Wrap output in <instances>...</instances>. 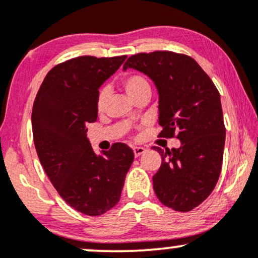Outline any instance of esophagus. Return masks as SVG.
I'll return each instance as SVG.
<instances>
[{"mask_svg": "<svg viewBox=\"0 0 258 258\" xmlns=\"http://www.w3.org/2000/svg\"><path fill=\"white\" fill-rule=\"evenodd\" d=\"M144 152H146V149H144L143 147H135L133 148V153H135V156H139L142 155Z\"/></svg>", "mask_w": 258, "mask_h": 258, "instance_id": "1", "label": "esophagus"}]
</instances>
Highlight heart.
<instances>
[{
	"label": "heart",
	"instance_id": "b5f03b06",
	"mask_svg": "<svg viewBox=\"0 0 258 258\" xmlns=\"http://www.w3.org/2000/svg\"><path fill=\"white\" fill-rule=\"evenodd\" d=\"M121 85L125 88L126 93L128 94L133 100L143 93H152V86H150L149 80L139 73H125L121 76ZM108 98L109 90L106 87H103L102 90L99 91L98 97H97V109H98V111L104 110Z\"/></svg>",
	"mask_w": 258,
	"mask_h": 258
}]
</instances>
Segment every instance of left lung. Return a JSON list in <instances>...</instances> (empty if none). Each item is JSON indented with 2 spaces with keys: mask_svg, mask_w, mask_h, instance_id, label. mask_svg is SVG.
<instances>
[{
  "mask_svg": "<svg viewBox=\"0 0 258 258\" xmlns=\"http://www.w3.org/2000/svg\"><path fill=\"white\" fill-rule=\"evenodd\" d=\"M149 76L159 91V137L178 138L179 148L162 150L153 176L158 199L174 211L188 212L212 193L220 178L226 127L220 92L193 58L155 51L133 54L123 69Z\"/></svg>",
  "mask_w": 258,
  "mask_h": 258,
  "instance_id": "obj_1",
  "label": "left lung"
}]
</instances>
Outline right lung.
<instances>
[{"label": "right lung", "instance_id": "add662e5", "mask_svg": "<svg viewBox=\"0 0 258 258\" xmlns=\"http://www.w3.org/2000/svg\"><path fill=\"white\" fill-rule=\"evenodd\" d=\"M127 55H81L57 64L38 88L32 135L44 172L61 199L87 216L105 214L119 203L135 154L123 143L97 156L86 137L98 116L100 85Z\"/></svg>", "mask_w": 258, "mask_h": 258}]
</instances>
